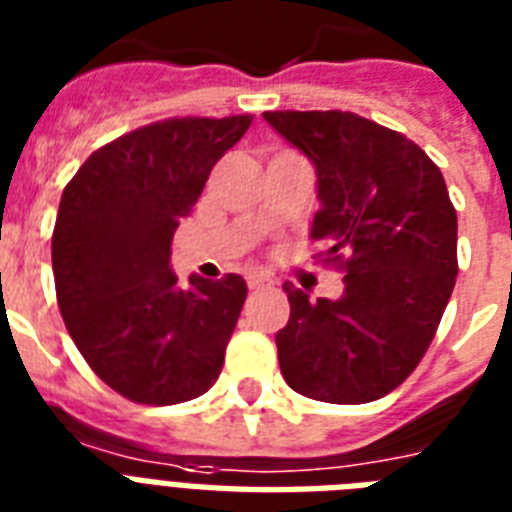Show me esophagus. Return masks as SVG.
Returning <instances> with one entry per match:
<instances>
[{
	"instance_id": "1",
	"label": "esophagus",
	"mask_w": 512,
	"mask_h": 512,
	"mask_svg": "<svg viewBox=\"0 0 512 512\" xmlns=\"http://www.w3.org/2000/svg\"><path fill=\"white\" fill-rule=\"evenodd\" d=\"M247 284L249 289H265V287H271L273 279L271 276H265V273H249Z\"/></svg>"
}]
</instances>
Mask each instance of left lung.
<instances>
[{
    "label": "left lung",
    "instance_id": "1",
    "mask_svg": "<svg viewBox=\"0 0 512 512\" xmlns=\"http://www.w3.org/2000/svg\"><path fill=\"white\" fill-rule=\"evenodd\" d=\"M319 175L311 239L342 271L337 300L284 284L276 348L284 380L327 404L396 390L430 348L457 281V209L414 140L350 111H265Z\"/></svg>",
    "mask_w": 512,
    "mask_h": 512
}]
</instances>
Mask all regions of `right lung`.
I'll return each mask as SVG.
<instances>
[{
  "label": "right lung",
  "mask_w": 512,
  "mask_h": 512,
  "mask_svg": "<svg viewBox=\"0 0 512 512\" xmlns=\"http://www.w3.org/2000/svg\"><path fill=\"white\" fill-rule=\"evenodd\" d=\"M252 116H172L100 146L63 188L52 231L60 316L90 369L135 404L207 393L247 300L236 273L183 287L172 236Z\"/></svg>",
  "instance_id": "1"
}]
</instances>
